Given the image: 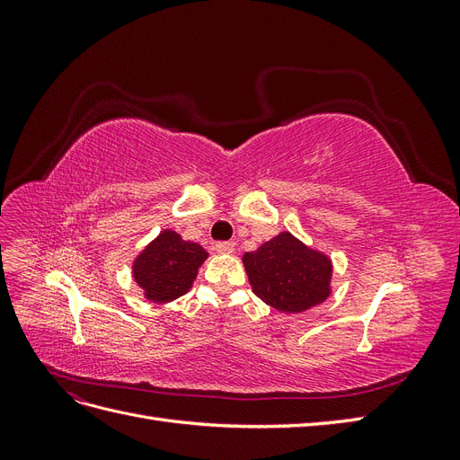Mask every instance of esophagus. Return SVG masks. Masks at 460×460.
Segmentation results:
<instances>
[{"label":"esophagus","mask_w":460,"mask_h":460,"mask_svg":"<svg viewBox=\"0 0 460 460\" xmlns=\"http://www.w3.org/2000/svg\"><path fill=\"white\" fill-rule=\"evenodd\" d=\"M215 249H217V253H220V255H230L234 252V243L232 242H217Z\"/></svg>","instance_id":"34e87169"}]
</instances>
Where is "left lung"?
I'll return each instance as SVG.
<instances>
[{"mask_svg":"<svg viewBox=\"0 0 460 460\" xmlns=\"http://www.w3.org/2000/svg\"><path fill=\"white\" fill-rule=\"evenodd\" d=\"M253 294L282 313H303L330 296V259L289 232L243 255Z\"/></svg>","mask_w":460,"mask_h":460,"instance_id":"left-lung-1","label":"left lung"}]
</instances>
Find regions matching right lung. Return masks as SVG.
<instances>
[{"label":"right lung","instance_id":"obj_1","mask_svg":"<svg viewBox=\"0 0 460 460\" xmlns=\"http://www.w3.org/2000/svg\"><path fill=\"white\" fill-rule=\"evenodd\" d=\"M207 259L205 249L174 230H163L134 261V280L153 303L184 296Z\"/></svg>","mask_w":460,"mask_h":460}]
</instances>
